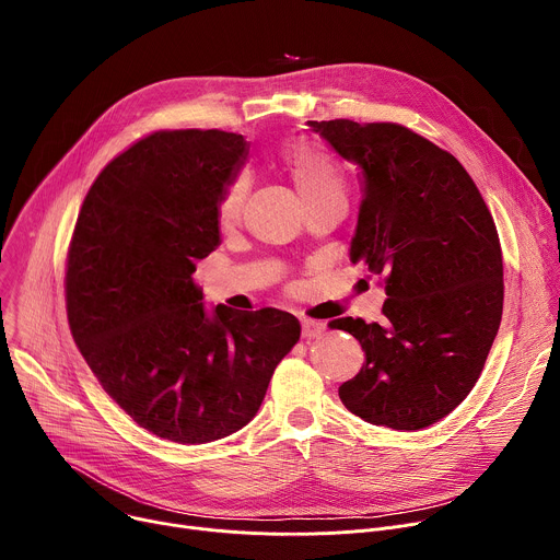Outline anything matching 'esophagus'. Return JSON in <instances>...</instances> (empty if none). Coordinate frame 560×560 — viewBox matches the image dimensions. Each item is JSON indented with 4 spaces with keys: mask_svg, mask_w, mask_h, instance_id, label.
Wrapping results in <instances>:
<instances>
[{
    "mask_svg": "<svg viewBox=\"0 0 560 560\" xmlns=\"http://www.w3.org/2000/svg\"><path fill=\"white\" fill-rule=\"evenodd\" d=\"M326 332V324L322 322H312V318H303L301 322V335L303 339H316Z\"/></svg>",
    "mask_w": 560,
    "mask_h": 560,
    "instance_id": "esophagus-1",
    "label": "esophagus"
}]
</instances>
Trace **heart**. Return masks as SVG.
Wrapping results in <instances>:
<instances>
[{
    "mask_svg": "<svg viewBox=\"0 0 560 560\" xmlns=\"http://www.w3.org/2000/svg\"><path fill=\"white\" fill-rule=\"evenodd\" d=\"M281 156L290 177L294 179L305 201H312L328 192H343L346 179H343L339 159L322 143L299 139L288 143ZM246 192H248V175L244 171L232 173L228 182L221 186L214 203V214L221 225H230L238 219L244 208Z\"/></svg>",
    "mask_w": 560,
    "mask_h": 560,
    "instance_id": "heart-1",
    "label": "heart"
}]
</instances>
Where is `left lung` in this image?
<instances>
[{"mask_svg":"<svg viewBox=\"0 0 560 560\" xmlns=\"http://www.w3.org/2000/svg\"><path fill=\"white\" fill-rule=\"evenodd\" d=\"M363 173L350 259L385 279L383 322L335 318L365 352L339 387L374 425L421 430L450 415L483 372L503 314V255L458 159L401 124L307 121Z\"/></svg>","mask_w":560,"mask_h":560,"instance_id":"1","label":"left lung"}]
</instances>
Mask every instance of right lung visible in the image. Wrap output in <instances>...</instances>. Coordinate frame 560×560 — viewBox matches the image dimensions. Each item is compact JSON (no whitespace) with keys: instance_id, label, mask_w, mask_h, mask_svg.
I'll return each mask as SVG.
<instances>
[{"instance_id":"right-lung-1","label":"right lung","mask_w":560,"mask_h":560,"mask_svg":"<svg viewBox=\"0 0 560 560\" xmlns=\"http://www.w3.org/2000/svg\"><path fill=\"white\" fill-rule=\"evenodd\" d=\"M223 130H156L100 173L66 257L72 339L113 401L173 443L223 439L253 421L299 318L203 310L197 261L219 246L214 203L246 159Z\"/></svg>"}]
</instances>
